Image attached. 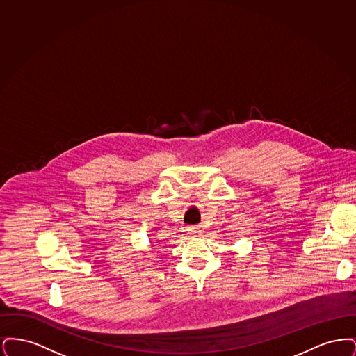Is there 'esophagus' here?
I'll use <instances>...</instances> for the list:
<instances>
[{
	"label": "esophagus",
	"instance_id": "34e87169",
	"mask_svg": "<svg viewBox=\"0 0 356 356\" xmlns=\"http://www.w3.org/2000/svg\"><path fill=\"white\" fill-rule=\"evenodd\" d=\"M189 234L191 235H193V236H200L202 235V231H200V228H189Z\"/></svg>",
	"mask_w": 356,
	"mask_h": 356
}]
</instances>
